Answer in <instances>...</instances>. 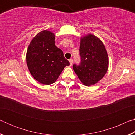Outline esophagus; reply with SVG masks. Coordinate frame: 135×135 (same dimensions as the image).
I'll list each match as a JSON object with an SVG mask.
<instances>
[{
    "label": "esophagus",
    "mask_w": 135,
    "mask_h": 135,
    "mask_svg": "<svg viewBox=\"0 0 135 135\" xmlns=\"http://www.w3.org/2000/svg\"><path fill=\"white\" fill-rule=\"evenodd\" d=\"M69 62H70V65H72V64H73V59H69Z\"/></svg>",
    "instance_id": "obj_1"
}]
</instances>
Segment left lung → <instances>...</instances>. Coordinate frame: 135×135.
Segmentation results:
<instances>
[{"instance_id": "left-lung-1", "label": "left lung", "mask_w": 135, "mask_h": 135, "mask_svg": "<svg viewBox=\"0 0 135 135\" xmlns=\"http://www.w3.org/2000/svg\"><path fill=\"white\" fill-rule=\"evenodd\" d=\"M79 51L81 63L73 65V70L84 85H93L103 78L108 69L105 47L99 38L88 34L81 37Z\"/></svg>"}]
</instances>
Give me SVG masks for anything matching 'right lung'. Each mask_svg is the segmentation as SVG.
<instances>
[{
  "label": "right lung",
  "instance_id": "right-lung-1",
  "mask_svg": "<svg viewBox=\"0 0 135 135\" xmlns=\"http://www.w3.org/2000/svg\"><path fill=\"white\" fill-rule=\"evenodd\" d=\"M26 62L31 76L45 85L55 83L65 67L70 65L62 50L55 45V34L47 30L39 32L31 40Z\"/></svg>",
  "mask_w": 135,
  "mask_h": 135
}]
</instances>
